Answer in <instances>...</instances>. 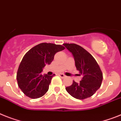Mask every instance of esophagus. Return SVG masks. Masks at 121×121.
I'll use <instances>...</instances> for the list:
<instances>
[{"mask_svg":"<svg viewBox=\"0 0 121 121\" xmlns=\"http://www.w3.org/2000/svg\"><path fill=\"white\" fill-rule=\"evenodd\" d=\"M59 76H60V77H61V78H66V76H65V75L63 74H59Z\"/></svg>","mask_w":121,"mask_h":121,"instance_id":"1","label":"esophagus"}]
</instances>
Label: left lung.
<instances>
[{"mask_svg":"<svg viewBox=\"0 0 121 121\" xmlns=\"http://www.w3.org/2000/svg\"><path fill=\"white\" fill-rule=\"evenodd\" d=\"M63 45L72 53L76 69L83 76L79 83L73 81L71 86L66 87V90L77 99L89 98L101 86L103 74L100 66L92 55L82 47L75 43Z\"/></svg>","mask_w":121,"mask_h":121,"instance_id":"8db88e82","label":"left lung"}]
</instances>
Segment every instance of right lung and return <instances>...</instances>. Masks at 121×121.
I'll list each match as a JSON object with an SVG mask.
<instances>
[{"instance_id": "1", "label": "right lung", "mask_w": 121, "mask_h": 121, "mask_svg": "<svg viewBox=\"0 0 121 121\" xmlns=\"http://www.w3.org/2000/svg\"><path fill=\"white\" fill-rule=\"evenodd\" d=\"M65 49L61 45L41 43L30 49L23 56L17 74L18 85L29 98H38L48 91L53 76L42 75L46 65H50L56 53Z\"/></svg>"}]
</instances>
